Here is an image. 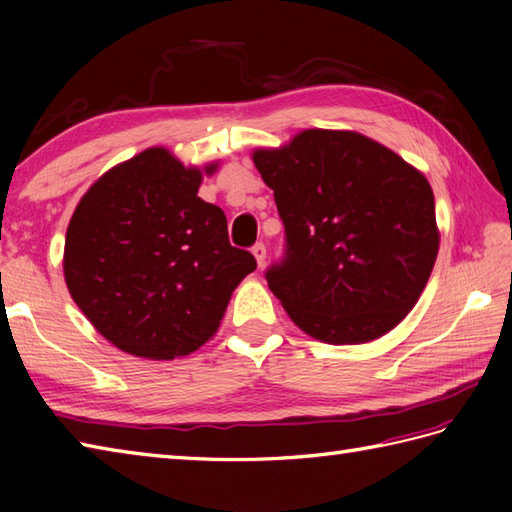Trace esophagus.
Returning <instances> with one entry per match:
<instances>
[{
    "label": "esophagus",
    "mask_w": 512,
    "mask_h": 512,
    "mask_svg": "<svg viewBox=\"0 0 512 512\" xmlns=\"http://www.w3.org/2000/svg\"><path fill=\"white\" fill-rule=\"evenodd\" d=\"M253 255H255V259H257V266L264 268V266H266V246H264L262 242L253 246Z\"/></svg>",
    "instance_id": "1"
}]
</instances>
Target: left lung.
Masks as SVG:
<instances>
[{
  "label": "left lung",
  "mask_w": 512,
  "mask_h": 512,
  "mask_svg": "<svg viewBox=\"0 0 512 512\" xmlns=\"http://www.w3.org/2000/svg\"><path fill=\"white\" fill-rule=\"evenodd\" d=\"M253 162L275 191L286 253L268 288L299 328L332 345L374 341L416 306L440 233L431 184L376 140L306 129Z\"/></svg>",
  "instance_id": "8db88e82"
}]
</instances>
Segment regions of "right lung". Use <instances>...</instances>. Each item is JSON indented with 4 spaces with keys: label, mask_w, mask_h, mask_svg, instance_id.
I'll use <instances>...</instances> for the list:
<instances>
[{
    "label": "right lung",
    "mask_w": 512,
    "mask_h": 512,
    "mask_svg": "<svg viewBox=\"0 0 512 512\" xmlns=\"http://www.w3.org/2000/svg\"><path fill=\"white\" fill-rule=\"evenodd\" d=\"M200 182L198 167L151 147L103 173L76 204L65 233V284L118 350L151 361L195 352L257 268L248 250L228 242L220 206L198 198Z\"/></svg>",
    "instance_id": "right-lung-1"
}]
</instances>
